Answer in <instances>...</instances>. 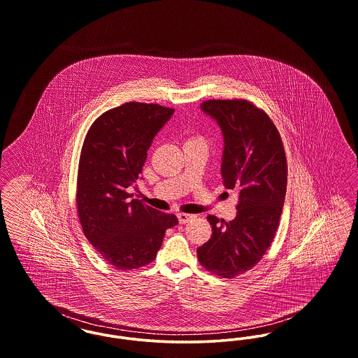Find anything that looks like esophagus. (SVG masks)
I'll use <instances>...</instances> for the list:
<instances>
[{
  "label": "esophagus",
  "mask_w": 358,
  "mask_h": 358,
  "mask_svg": "<svg viewBox=\"0 0 358 358\" xmlns=\"http://www.w3.org/2000/svg\"><path fill=\"white\" fill-rule=\"evenodd\" d=\"M192 218H194V215H189V214H183V213L178 214V220L180 224H186Z\"/></svg>",
  "instance_id": "1"
}]
</instances>
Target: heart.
<instances>
[{"mask_svg":"<svg viewBox=\"0 0 358 358\" xmlns=\"http://www.w3.org/2000/svg\"><path fill=\"white\" fill-rule=\"evenodd\" d=\"M188 141H198V143H204V139L201 138V136H192V138H189ZM206 144V143H204Z\"/></svg>","mask_w":358,"mask_h":358,"instance_id":"obj_1","label":"heart"}]
</instances>
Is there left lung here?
<instances>
[{
    "label": "left lung",
    "mask_w": 358,
    "mask_h": 358,
    "mask_svg": "<svg viewBox=\"0 0 358 358\" xmlns=\"http://www.w3.org/2000/svg\"><path fill=\"white\" fill-rule=\"evenodd\" d=\"M201 108L222 129V179L238 192L239 202L230 222L207 217L213 235L198 248V259L210 273L234 278L262 259L277 233L286 195V156L277 127L248 100L214 99Z\"/></svg>",
    "instance_id": "8db88e82"
}]
</instances>
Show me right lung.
Returning <instances> with one entry per match:
<instances>
[{
    "label": "right lung",
    "mask_w": 358,
    "mask_h": 358,
    "mask_svg": "<svg viewBox=\"0 0 358 358\" xmlns=\"http://www.w3.org/2000/svg\"><path fill=\"white\" fill-rule=\"evenodd\" d=\"M175 109L129 101L109 109L91 125L78 162L76 204L84 235L115 268L151 264L167 229L166 214L132 199L151 143Z\"/></svg>",
    "instance_id": "add662e5"
}]
</instances>
